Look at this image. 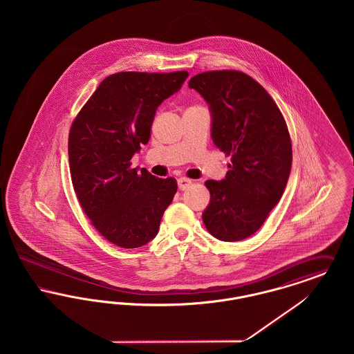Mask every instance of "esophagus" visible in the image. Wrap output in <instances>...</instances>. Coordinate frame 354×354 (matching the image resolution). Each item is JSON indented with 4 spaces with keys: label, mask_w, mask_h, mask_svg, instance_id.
I'll return each instance as SVG.
<instances>
[{
    "label": "esophagus",
    "mask_w": 354,
    "mask_h": 354,
    "mask_svg": "<svg viewBox=\"0 0 354 354\" xmlns=\"http://www.w3.org/2000/svg\"><path fill=\"white\" fill-rule=\"evenodd\" d=\"M192 185V180H189V179H187V178H179L178 179V185H179V188L183 191L185 188H188L189 185Z\"/></svg>",
    "instance_id": "obj_1"
}]
</instances>
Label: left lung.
<instances>
[{
  "instance_id": "left-lung-1",
  "label": "left lung",
  "mask_w": 354,
  "mask_h": 354,
  "mask_svg": "<svg viewBox=\"0 0 354 354\" xmlns=\"http://www.w3.org/2000/svg\"><path fill=\"white\" fill-rule=\"evenodd\" d=\"M188 87L208 103L211 136L231 163L223 180H207L205 228L223 241L253 235L281 199L292 167V145L277 104L250 75L205 71Z\"/></svg>"
}]
</instances>
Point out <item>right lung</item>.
<instances>
[{
	"label": "right lung",
	"instance_id": "right-lung-1",
	"mask_svg": "<svg viewBox=\"0 0 354 354\" xmlns=\"http://www.w3.org/2000/svg\"><path fill=\"white\" fill-rule=\"evenodd\" d=\"M187 71H122L102 81L68 134L70 175L93 225L110 243L138 248L156 236L176 179L131 167L150 139L156 109L180 90Z\"/></svg>",
	"mask_w": 354,
	"mask_h": 354
}]
</instances>
